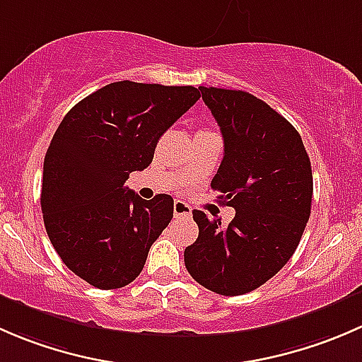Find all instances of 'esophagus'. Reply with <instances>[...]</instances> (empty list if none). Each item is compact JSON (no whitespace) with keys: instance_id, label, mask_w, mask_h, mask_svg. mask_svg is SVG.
Segmentation results:
<instances>
[{"instance_id":"esophagus-1","label":"esophagus","mask_w":362,"mask_h":362,"mask_svg":"<svg viewBox=\"0 0 362 362\" xmlns=\"http://www.w3.org/2000/svg\"><path fill=\"white\" fill-rule=\"evenodd\" d=\"M191 214H192V210L187 203H184V202L173 203V215L177 218H187V217H191Z\"/></svg>"}]
</instances>
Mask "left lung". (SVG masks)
I'll use <instances>...</instances> for the list:
<instances>
[{
	"label": "left lung",
	"mask_w": 362,
	"mask_h": 362,
	"mask_svg": "<svg viewBox=\"0 0 362 362\" xmlns=\"http://www.w3.org/2000/svg\"><path fill=\"white\" fill-rule=\"evenodd\" d=\"M221 126L224 158L211 189L236 210L229 226L192 211L198 240L184 252L199 286L222 296L257 289L293 257L312 210L310 158L293 124L245 90L199 87Z\"/></svg>",
	"instance_id": "left-lung-1"
}]
</instances>
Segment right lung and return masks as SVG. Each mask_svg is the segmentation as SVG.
Wrapping results in <instances>:
<instances>
[{
	"label": "right lung",
	"instance_id": "1",
	"mask_svg": "<svg viewBox=\"0 0 362 362\" xmlns=\"http://www.w3.org/2000/svg\"><path fill=\"white\" fill-rule=\"evenodd\" d=\"M202 98L192 86L122 80L83 98L61 120L43 160L42 214L64 264L98 289L133 282L173 218V198L126 187L154 159L164 131Z\"/></svg>",
	"mask_w": 362,
	"mask_h": 362
}]
</instances>
